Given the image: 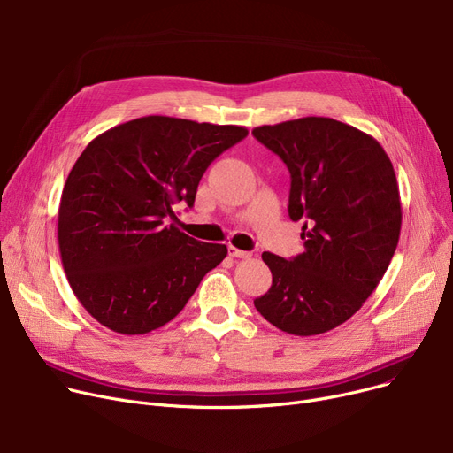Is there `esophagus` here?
Listing matches in <instances>:
<instances>
[{
	"label": "esophagus",
	"mask_w": 453,
	"mask_h": 453,
	"mask_svg": "<svg viewBox=\"0 0 453 453\" xmlns=\"http://www.w3.org/2000/svg\"><path fill=\"white\" fill-rule=\"evenodd\" d=\"M227 253H229V257H234V258H250V257H251L250 251L239 250V248H234V246H229V248H227Z\"/></svg>",
	"instance_id": "1"
}]
</instances>
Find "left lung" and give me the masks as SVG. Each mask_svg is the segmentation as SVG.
I'll use <instances>...</instances> for the list:
<instances>
[{
	"label": "left lung",
	"instance_id": "obj_1",
	"mask_svg": "<svg viewBox=\"0 0 453 453\" xmlns=\"http://www.w3.org/2000/svg\"><path fill=\"white\" fill-rule=\"evenodd\" d=\"M251 134L288 166V214L303 222L304 241L290 260L263 253L273 280L255 308L288 334H323L360 311L395 255L402 207L393 163L374 137L330 117Z\"/></svg>",
	"mask_w": 453,
	"mask_h": 453
}]
</instances>
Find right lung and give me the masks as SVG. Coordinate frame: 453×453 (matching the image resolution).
<instances>
[{"instance_id":"right-lung-1","label":"right lung","mask_w":453,"mask_h":453,"mask_svg":"<svg viewBox=\"0 0 453 453\" xmlns=\"http://www.w3.org/2000/svg\"><path fill=\"white\" fill-rule=\"evenodd\" d=\"M246 135L244 127L149 115L84 149L62 190L58 248L91 318L135 336L183 311L227 248L181 233L174 207H193L207 166Z\"/></svg>"}]
</instances>
